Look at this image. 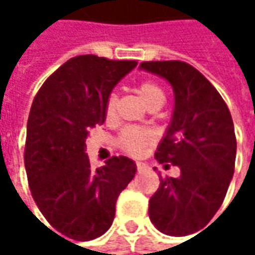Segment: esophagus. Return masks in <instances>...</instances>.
<instances>
[{"label":"esophagus","instance_id":"34e87169","mask_svg":"<svg viewBox=\"0 0 255 255\" xmlns=\"http://www.w3.org/2000/svg\"><path fill=\"white\" fill-rule=\"evenodd\" d=\"M135 165H137V171H138V173H141V171L146 170V164H143V162H137Z\"/></svg>","mask_w":255,"mask_h":255}]
</instances>
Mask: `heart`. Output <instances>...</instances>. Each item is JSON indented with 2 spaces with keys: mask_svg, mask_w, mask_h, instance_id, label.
Here are the masks:
<instances>
[{
  "mask_svg": "<svg viewBox=\"0 0 255 255\" xmlns=\"http://www.w3.org/2000/svg\"><path fill=\"white\" fill-rule=\"evenodd\" d=\"M138 96L143 100V103L149 108L155 103H164V91L161 90L159 85H156L152 81H143L138 88ZM115 106H117V96L111 94L108 102H106V118L111 120L115 114ZM153 137L150 132L138 129V128H126L121 135H120V146L124 152H127L128 155H138L143 147H146L149 143H152Z\"/></svg>",
  "mask_w": 255,
  "mask_h": 255,
  "instance_id": "heart-1",
  "label": "heart"
}]
</instances>
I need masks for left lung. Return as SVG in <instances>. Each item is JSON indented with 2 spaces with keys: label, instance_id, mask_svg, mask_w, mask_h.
Returning <instances> with one entry per match:
<instances>
[{
  "label": "left lung",
  "instance_id": "left-lung-1",
  "mask_svg": "<svg viewBox=\"0 0 255 255\" xmlns=\"http://www.w3.org/2000/svg\"><path fill=\"white\" fill-rule=\"evenodd\" d=\"M140 69L164 78L174 109L155 158L180 168L161 178L149 201V219L159 232L186 236L210 223L223 204L235 171L236 137L229 109L211 82L180 62H143Z\"/></svg>",
  "mask_w": 255,
  "mask_h": 255
}]
</instances>
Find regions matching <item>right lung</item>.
Segmentation results:
<instances>
[{"label":"right lung","mask_w":255,"mask_h":255,"mask_svg":"<svg viewBox=\"0 0 255 255\" xmlns=\"http://www.w3.org/2000/svg\"><path fill=\"white\" fill-rule=\"evenodd\" d=\"M135 66V60L77 56L33 99L25 146L29 187L48 223L72 241L96 239L112 226L117 199L137 171L127 156L93 170L84 152L88 129L106 120L114 87Z\"/></svg>","instance_id":"obj_1"}]
</instances>
